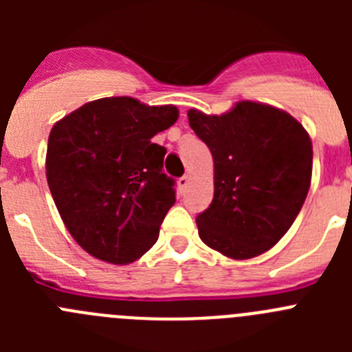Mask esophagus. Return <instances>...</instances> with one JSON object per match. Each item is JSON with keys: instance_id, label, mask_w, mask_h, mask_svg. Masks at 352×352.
I'll use <instances>...</instances> for the list:
<instances>
[{"instance_id": "obj_1", "label": "esophagus", "mask_w": 352, "mask_h": 352, "mask_svg": "<svg viewBox=\"0 0 352 352\" xmlns=\"http://www.w3.org/2000/svg\"><path fill=\"white\" fill-rule=\"evenodd\" d=\"M186 183H188V176H186V174H185V176H182V178L178 179V190H179V192L185 190Z\"/></svg>"}]
</instances>
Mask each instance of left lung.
Wrapping results in <instances>:
<instances>
[{"instance_id":"left-lung-1","label":"left lung","mask_w":352,"mask_h":352,"mask_svg":"<svg viewBox=\"0 0 352 352\" xmlns=\"http://www.w3.org/2000/svg\"><path fill=\"white\" fill-rule=\"evenodd\" d=\"M188 123L214 164L213 201L195 219L199 236L231 259L261 256L289 231L309 194V133L291 114L248 100L222 116L190 109Z\"/></svg>"}]
</instances>
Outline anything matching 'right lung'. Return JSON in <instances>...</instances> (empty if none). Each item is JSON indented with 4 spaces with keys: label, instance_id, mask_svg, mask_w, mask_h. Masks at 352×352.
<instances>
[{
    "label": "right lung",
    "instance_id": "add662e5",
    "mask_svg": "<svg viewBox=\"0 0 352 352\" xmlns=\"http://www.w3.org/2000/svg\"><path fill=\"white\" fill-rule=\"evenodd\" d=\"M176 120L174 105L111 96L84 104L52 126L49 188L68 232L96 259L133 263L158 239L176 190L162 169L167 149L151 138Z\"/></svg>",
    "mask_w": 352,
    "mask_h": 352
}]
</instances>
